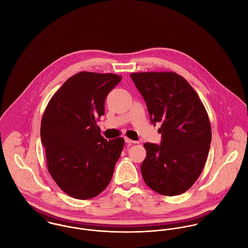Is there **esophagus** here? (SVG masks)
<instances>
[{
  "instance_id": "esophagus-1",
  "label": "esophagus",
  "mask_w": 248,
  "mask_h": 248,
  "mask_svg": "<svg viewBox=\"0 0 248 248\" xmlns=\"http://www.w3.org/2000/svg\"><path fill=\"white\" fill-rule=\"evenodd\" d=\"M125 142H126V143H128V144H134V143H137V141H134V140H130V139H128V138H125Z\"/></svg>"
}]
</instances>
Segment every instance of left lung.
<instances>
[{
	"instance_id": "obj_1",
	"label": "left lung",
	"mask_w": 248,
	"mask_h": 248,
	"mask_svg": "<svg viewBox=\"0 0 248 248\" xmlns=\"http://www.w3.org/2000/svg\"><path fill=\"white\" fill-rule=\"evenodd\" d=\"M153 124H161L160 145L145 143V183L163 196L189 190L201 176L211 143L208 113L196 91L174 71L133 72Z\"/></svg>"
}]
</instances>
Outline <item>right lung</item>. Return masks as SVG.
<instances>
[{
	"instance_id": "1",
	"label": "right lung",
	"mask_w": 248,
	"mask_h": 248,
	"mask_svg": "<svg viewBox=\"0 0 248 248\" xmlns=\"http://www.w3.org/2000/svg\"><path fill=\"white\" fill-rule=\"evenodd\" d=\"M113 73L80 71L50 98L41 121L47 171L69 196L88 200L108 185L124 139L105 140L96 122L108 93L120 82Z\"/></svg>"
}]
</instances>
